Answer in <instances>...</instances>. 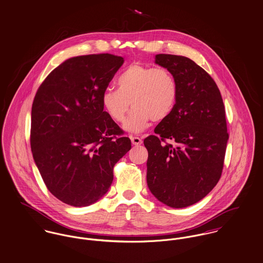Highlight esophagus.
<instances>
[{"instance_id":"esophagus-1","label":"esophagus","mask_w":263,"mask_h":263,"mask_svg":"<svg viewBox=\"0 0 263 263\" xmlns=\"http://www.w3.org/2000/svg\"><path fill=\"white\" fill-rule=\"evenodd\" d=\"M130 139H131V142L133 145H140L142 143V139L137 136H131Z\"/></svg>"}]
</instances>
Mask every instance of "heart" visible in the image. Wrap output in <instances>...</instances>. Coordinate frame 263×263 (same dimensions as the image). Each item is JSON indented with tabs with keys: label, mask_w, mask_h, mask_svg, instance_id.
Here are the masks:
<instances>
[{
	"label": "heart",
	"mask_w": 263,
	"mask_h": 263,
	"mask_svg": "<svg viewBox=\"0 0 263 263\" xmlns=\"http://www.w3.org/2000/svg\"><path fill=\"white\" fill-rule=\"evenodd\" d=\"M117 88H106L102 93L105 112L116 123L126 121L127 131L139 133L145 130L150 120L161 121L170 116L177 100L175 76L164 67L133 63L118 78Z\"/></svg>",
	"instance_id": "1"
}]
</instances>
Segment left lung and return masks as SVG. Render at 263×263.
<instances>
[{
	"mask_svg": "<svg viewBox=\"0 0 263 263\" xmlns=\"http://www.w3.org/2000/svg\"><path fill=\"white\" fill-rule=\"evenodd\" d=\"M177 83V100L168 117L144 139L148 151L147 185L172 208L198 203L218 183L229 134L220 90L211 76L192 59L155 55Z\"/></svg>",
	"mask_w": 263,
	"mask_h": 263,
	"instance_id": "left-lung-1",
	"label": "left lung"
}]
</instances>
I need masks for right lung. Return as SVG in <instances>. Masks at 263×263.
Instances as JSON below:
<instances>
[{
    "label": "right lung",
    "mask_w": 263,
    "mask_h": 263,
    "mask_svg": "<svg viewBox=\"0 0 263 263\" xmlns=\"http://www.w3.org/2000/svg\"><path fill=\"white\" fill-rule=\"evenodd\" d=\"M124 59L102 53L67 59L38 88L30 144L48 191L59 201L86 206L112 184L115 164L131 141L108 116L102 93Z\"/></svg>",
    "instance_id": "obj_1"
}]
</instances>
